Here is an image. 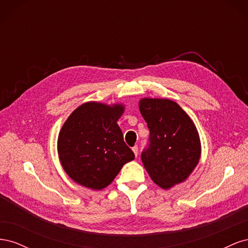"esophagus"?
Masks as SVG:
<instances>
[{
	"mask_svg": "<svg viewBox=\"0 0 248 248\" xmlns=\"http://www.w3.org/2000/svg\"><path fill=\"white\" fill-rule=\"evenodd\" d=\"M132 151H133L134 155L138 156V154H139V147H138V146H134V147H132Z\"/></svg>",
	"mask_w": 248,
	"mask_h": 248,
	"instance_id": "1",
	"label": "esophagus"
}]
</instances>
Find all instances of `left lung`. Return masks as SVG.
<instances>
[{
	"label": "left lung",
	"mask_w": 248,
	"mask_h": 248,
	"mask_svg": "<svg viewBox=\"0 0 248 248\" xmlns=\"http://www.w3.org/2000/svg\"><path fill=\"white\" fill-rule=\"evenodd\" d=\"M140 110L150 131L141 161L157 185L170 188L183 182L198 164L199 133L188 115L171 100L144 98Z\"/></svg>",
	"instance_id": "8db88e82"
}]
</instances>
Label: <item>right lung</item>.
Masks as SVG:
<instances>
[{
	"instance_id": "right-lung-1",
	"label": "right lung",
	"mask_w": 248,
	"mask_h": 248,
	"mask_svg": "<svg viewBox=\"0 0 248 248\" xmlns=\"http://www.w3.org/2000/svg\"><path fill=\"white\" fill-rule=\"evenodd\" d=\"M123 110L120 104L87 102L66 120L59 134L58 153L73 181L100 190L112 182L126 162L134 159L117 124Z\"/></svg>"
}]
</instances>
